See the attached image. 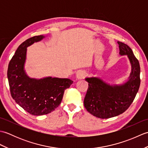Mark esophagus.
I'll list each match as a JSON object with an SVG mask.
<instances>
[{"mask_svg": "<svg viewBox=\"0 0 148 148\" xmlns=\"http://www.w3.org/2000/svg\"><path fill=\"white\" fill-rule=\"evenodd\" d=\"M86 76V72L84 71H79L77 72L76 77L77 79H82Z\"/></svg>", "mask_w": 148, "mask_h": 148, "instance_id": "obj_1", "label": "esophagus"}]
</instances>
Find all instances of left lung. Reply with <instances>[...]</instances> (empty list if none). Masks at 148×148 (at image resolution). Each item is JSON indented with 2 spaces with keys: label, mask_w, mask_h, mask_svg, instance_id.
I'll list each match as a JSON object with an SVG mask.
<instances>
[{
  "label": "left lung",
  "mask_w": 148,
  "mask_h": 148,
  "mask_svg": "<svg viewBox=\"0 0 148 148\" xmlns=\"http://www.w3.org/2000/svg\"><path fill=\"white\" fill-rule=\"evenodd\" d=\"M119 55H127L132 66L128 80L121 84L110 85L99 77L85 78L88 83L84 106L90 114L97 118L108 119L123 113L133 102L139 90L140 65L132 50L128 45L118 42Z\"/></svg>",
  "instance_id": "8db88e82"
}]
</instances>
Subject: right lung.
Here are the masks:
<instances>
[{
    "label": "right lung",
    "mask_w": 148,
    "mask_h": 148,
    "mask_svg": "<svg viewBox=\"0 0 148 148\" xmlns=\"http://www.w3.org/2000/svg\"><path fill=\"white\" fill-rule=\"evenodd\" d=\"M45 36L28 39L19 46L9 62L8 78L11 95L15 102L30 114L40 116L53 111L60 104L65 90L73 83L67 78H30L24 69L27 48Z\"/></svg>",
    "instance_id": "right-lung-1"
}]
</instances>
